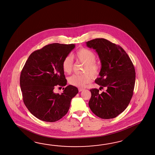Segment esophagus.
I'll return each instance as SVG.
<instances>
[{"mask_svg": "<svg viewBox=\"0 0 155 155\" xmlns=\"http://www.w3.org/2000/svg\"><path fill=\"white\" fill-rule=\"evenodd\" d=\"M84 90V89H83V88H79V92H81V91H83Z\"/></svg>", "mask_w": 155, "mask_h": 155, "instance_id": "1", "label": "esophagus"}]
</instances>
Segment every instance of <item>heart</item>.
<instances>
[{
  "label": "heart",
  "instance_id": "heart-1",
  "mask_svg": "<svg viewBox=\"0 0 155 155\" xmlns=\"http://www.w3.org/2000/svg\"><path fill=\"white\" fill-rule=\"evenodd\" d=\"M75 57L78 61L84 64L82 75L74 74L68 78L70 84L76 87H84L90 82L91 76L95 78L99 75L101 71V66L95 61L96 55L92 51L86 48H81L76 52ZM64 72L69 74L73 68V61L70 56H68L64 59L62 64Z\"/></svg>",
  "mask_w": 155,
  "mask_h": 155
}]
</instances>
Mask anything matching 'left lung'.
Returning a JSON list of instances; mask_svg holds the SVG:
<instances>
[{
	"instance_id": "1",
	"label": "left lung",
	"mask_w": 155,
	"mask_h": 155,
	"mask_svg": "<svg viewBox=\"0 0 155 155\" xmlns=\"http://www.w3.org/2000/svg\"><path fill=\"white\" fill-rule=\"evenodd\" d=\"M86 43L87 47L95 50L101 64L100 77L95 81L101 87H107L106 91L101 93L97 89L90 90L91 97L89 106L101 118H114L126 109L133 96L134 67L119 45L104 38H96Z\"/></svg>"
}]
</instances>
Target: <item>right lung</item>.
Here are the masks:
<instances>
[{
  "mask_svg": "<svg viewBox=\"0 0 155 155\" xmlns=\"http://www.w3.org/2000/svg\"><path fill=\"white\" fill-rule=\"evenodd\" d=\"M75 44L52 43L30 54L20 76L23 100L33 115L41 120L54 122L68 112L72 97L79 90L69 85L61 94L54 87L67 84L62 64Z\"/></svg>",
  "mask_w": 155,
  "mask_h": 155,
  "instance_id": "add662e5",
  "label": "right lung"
}]
</instances>
